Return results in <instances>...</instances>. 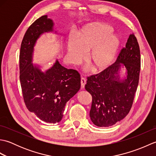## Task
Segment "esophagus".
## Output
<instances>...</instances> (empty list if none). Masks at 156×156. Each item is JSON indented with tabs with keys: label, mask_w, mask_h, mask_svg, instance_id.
<instances>
[{
	"label": "esophagus",
	"mask_w": 156,
	"mask_h": 156,
	"mask_svg": "<svg viewBox=\"0 0 156 156\" xmlns=\"http://www.w3.org/2000/svg\"><path fill=\"white\" fill-rule=\"evenodd\" d=\"M86 82H87V80L84 78H81V88L83 89L84 88V86L86 84Z\"/></svg>",
	"instance_id": "esophagus-1"
}]
</instances>
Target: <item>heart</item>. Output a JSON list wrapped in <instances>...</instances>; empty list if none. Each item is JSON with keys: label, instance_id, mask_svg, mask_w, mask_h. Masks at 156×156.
Segmentation results:
<instances>
[{"label": "heart", "instance_id": "obj_1", "mask_svg": "<svg viewBox=\"0 0 156 156\" xmlns=\"http://www.w3.org/2000/svg\"><path fill=\"white\" fill-rule=\"evenodd\" d=\"M119 46V40L111 34L109 26L101 23L85 25L78 37L69 39L68 53L72 62L78 63L87 57V62L94 71L103 70L113 61Z\"/></svg>", "mask_w": 156, "mask_h": 156}]
</instances>
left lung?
I'll return each instance as SVG.
<instances>
[{"mask_svg": "<svg viewBox=\"0 0 156 156\" xmlns=\"http://www.w3.org/2000/svg\"><path fill=\"white\" fill-rule=\"evenodd\" d=\"M127 71L120 79L121 66ZM140 49L137 38L131 34L117 60L97 74L87 77L85 89L92 96V122L98 127H109L124 119L130 111L140 78Z\"/></svg>", "mask_w": 156, "mask_h": 156, "instance_id": "left-lung-1", "label": "left lung"}]
</instances>
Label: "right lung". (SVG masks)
Returning <instances> with one entry per match:
<instances>
[{
    "label": "right lung",
    "mask_w": 156,
    "mask_h": 156,
    "mask_svg": "<svg viewBox=\"0 0 156 156\" xmlns=\"http://www.w3.org/2000/svg\"><path fill=\"white\" fill-rule=\"evenodd\" d=\"M54 25L47 15L33 23L23 37L19 55V78L26 107L49 123L62 120L66 102L81 86L78 72L66 68L58 59L45 72L32 63L36 41L44 33L54 31Z\"/></svg>",
    "instance_id": "right-lung-1"
}]
</instances>
